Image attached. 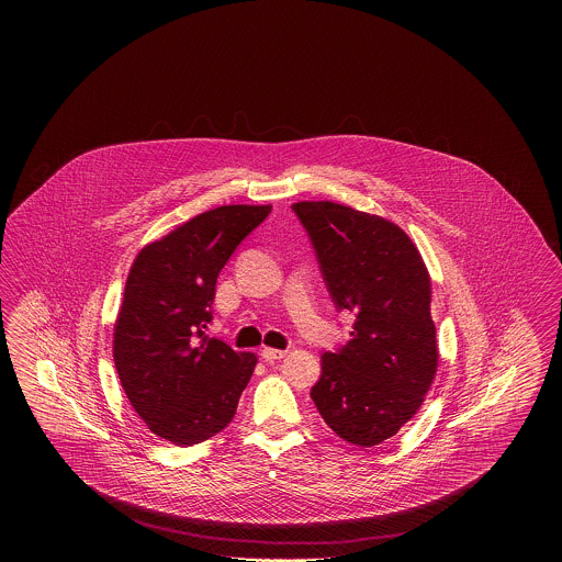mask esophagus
<instances>
[{"mask_svg":"<svg viewBox=\"0 0 562 562\" xmlns=\"http://www.w3.org/2000/svg\"><path fill=\"white\" fill-rule=\"evenodd\" d=\"M286 356V349H273V348H263L261 349V358L266 360V362H273V360H282Z\"/></svg>","mask_w":562,"mask_h":562,"instance_id":"1","label":"esophagus"}]
</instances>
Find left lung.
Returning a JSON list of instances; mask_svg holds the SVG:
<instances>
[{"label":"left lung","mask_w":562,"mask_h":562,"mask_svg":"<svg viewBox=\"0 0 562 562\" xmlns=\"http://www.w3.org/2000/svg\"><path fill=\"white\" fill-rule=\"evenodd\" d=\"M337 312L353 314L348 344L322 353L310 396L356 447L392 438L419 411L438 367L429 273L398 225L335 202H296Z\"/></svg>","instance_id":"left-lung-1"}]
</instances>
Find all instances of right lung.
Segmentation results:
<instances>
[{
	"instance_id": "right-lung-1",
	"label": "right lung",
	"mask_w": 562,
	"mask_h": 562,
	"mask_svg": "<svg viewBox=\"0 0 562 562\" xmlns=\"http://www.w3.org/2000/svg\"><path fill=\"white\" fill-rule=\"evenodd\" d=\"M271 206H218L147 244L126 280L113 360L136 415L177 447L209 440L234 419L255 353L211 339L214 286Z\"/></svg>"
}]
</instances>
